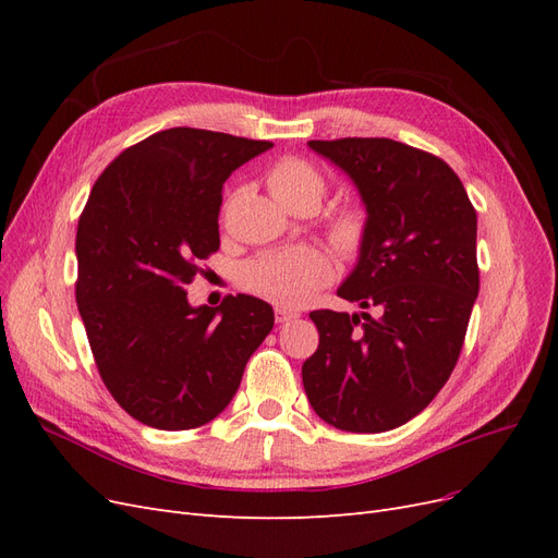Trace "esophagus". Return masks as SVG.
Here are the masks:
<instances>
[{"instance_id": "1", "label": "esophagus", "mask_w": 558, "mask_h": 558, "mask_svg": "<svg viewBox=\"0 0 558 558\" xmlns=\"http://www.w3.org/2000/svg\"><path fill=\"white\" fill-rule=\"evenodd\" d=\"M293 318H298V312H291V310H286V307H277L275 310V320H277V324H289V320H293Z\"/></svg>"}]
</instances>
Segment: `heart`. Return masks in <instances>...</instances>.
Listing matches in <instances>:
<instances>
[{"label":"heart","instance_id":"b5f03b06","mask_svg":"<svg viewBox=\"0 0 558 558\" xmlns=\"http://www.w3.org/2000/svg\"><path fill=\"white\" fill-rule=\"evenodd\" d=\"M267 189L289 211H316L328 195V179L310 160L291 156L267 172ZM367 230V211L356 202H344L328 214L326 238L344 258L359 256ZM238 279L248 293L279 307H302L332 279V260L314 246L263 253L240 267Z\"/></svg>","mask_w":558,"mask_h":558}]
</instances>
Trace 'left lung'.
<instances>
[{"mask_svg":"<svg viewBox=\"0 0 558 558\" xmlns=\"http://www.w3.org/2000/svg\"><path fill=\"white\" fill-rule=\"evenodd\" d=\"M359 185L367 240L337 295L369 312L316 310L302 365L314 412L349 433H384L424 412L461 356L480 293L477 211L451 167L386 137L314 140Z\"/></svg>","mask_w":558,"mask_h":558,"instance_id":"8db88e82","label":"left lung"}]
</instances>
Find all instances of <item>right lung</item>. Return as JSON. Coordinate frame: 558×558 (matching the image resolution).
I'll use <instances>...</instances> for the list:
<instances>
[{"mask_svg": "<svg viewBox=\"0 0 558 558\" xmlns=\"http://www.w3.org/2000/svg\"><path fill=\"white\" fill-rule=\"evenodd\" d=\"M272 142L170 128L97 177L76 230V305L113 400L160 430L205 426L238 393L275 326L267 302L191 307L189 286L221 246L223 183Z\"/></svg>", "mask_w": 558, "mask_h": 558, "instance_id": "right-lung-1", "label": "right lung"}]
</instances>
